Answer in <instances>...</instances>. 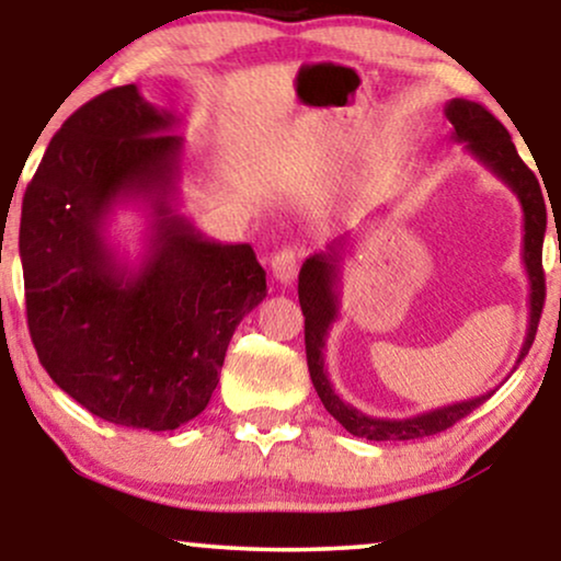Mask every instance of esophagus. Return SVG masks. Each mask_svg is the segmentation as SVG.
Here are the masks:
<instances>
[{"label": "esophagus", "instance_id": "1", "mask_svg": "<svg viewBox=\"0 0 561 561\" xmlns=\"http://www.w3.org/2000/svg\"><path fill=\"white\" fill-rule=\"evenodd\" d=\"M271 271H273V278L283 283V286H288V283H294L296 273H298V250L296 248H283L273 255L271 260Z\"/></svg>", "mask_w": 561, "mask_h": 561}]
</instances>
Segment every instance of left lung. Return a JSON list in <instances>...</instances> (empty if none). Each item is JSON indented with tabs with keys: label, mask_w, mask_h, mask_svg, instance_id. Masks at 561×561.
Instances as JSON below:
<instances>
[{
	"label": "left lung",
	"mask_w": 561,
	"mask_h": 561,
	"mask_svg": "<svg viewBox=\"0 0 561 561\" xmlns=\"http://www.w3.org/2000/svg\"><path fill=\"white\" fill-rule=\"evenodd\" d=\"M444 114L451 122V140L465 142V150L480 160L490 173H495L513 194L518 196L520 209H524V265L528 275V329L524 347L518 352L516 365L531 350L536 329H539L543 296V232H547V206L539 179L531 173L524 160H520L516 145H513L508 129L490 114L485 106L467 99H451L444 106ZM350 252V234L334 240L324 252H317L306 260L301 273H298V301L306 317V363H309L311 382L324 403V409L347 428L352 436L370 442H405L421 439V436L439 434L444 428L455 426L459 419L472 413L478 405L488 401L495 390H488L470 401L442 405V409L416 413L409 419H375L357 411L355 405L344 403L329 380L324 367V350L329 329L340 317V286H342V263Z\"/></svg>",
	"instance_id": "1"
}]
</instances>
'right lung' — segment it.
Wrapping results in <instances>:
<instances>
[{
	"label": "right lung",
	"mask_w": 561,
	"mask_h": 561,
	"mask_svg": "<svg viewBox=\"0 0 561 561\" xmlns=\"http://www.w3.org/2000/svg\"><path fill=\"white\" fill-rule=\"evenodd\" d=\"M135 83L104 91L53 137L22 198L27 327L53 382L94 416L173 432L206 409L237 324L267 294L250 244L179 211L186 140ZM149 206L141 263L105 237L117 205Z\"/></svg>",
	"instance_id": "1"
}]
</instances>
